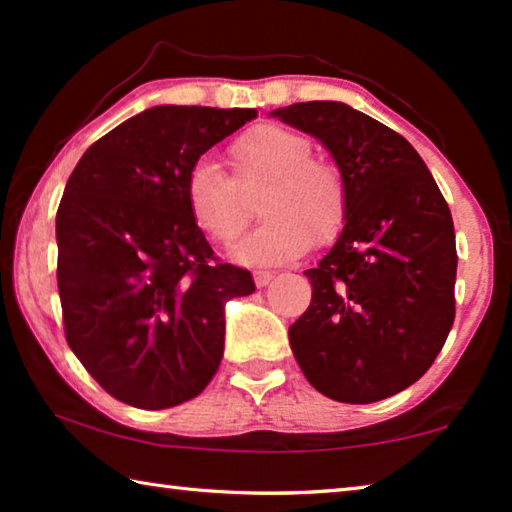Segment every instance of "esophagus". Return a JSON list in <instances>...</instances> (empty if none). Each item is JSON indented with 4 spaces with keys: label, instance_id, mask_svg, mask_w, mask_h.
<instances>
[{
    "label": "esophagus",
    "instance_id": "34e87169",
    "mask_svg": "<svg viewBox=\"0 0 512 512\" xmlns=\"http://www.w3.org/2000/svg\"><path fill=\"white\" fill-rule=\"evenodd\" d=\"M273 277L275 275L271 271H255V284H257V287H266V284L271 282Z\"/></svg>",
    "mask_w": 512,
    "mask_h": 512
}]
</instances>
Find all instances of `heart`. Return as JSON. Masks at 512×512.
<instances>
[{"mask_svg":"<svg viewBox=\"0 0 512 512\" xmlns=\"http://www.w3.org/2000/svg\"><path fill=\"white\" fill-rule=\"evenodd\" d=\"M228 164L232 178L210 160L194 162L185 203L207 237L230 246L250 221L244 196L264 183L257 203L264 221L235 248L239 262L284 264L341 237L350 207L348 183L332 160L311 155L305 135L275 124L250 126L230 142Z\"/></svg>","mask_w":512,"mask_h":512,"instance_id":"b5f03b06","label":"heart"}]
</instances>
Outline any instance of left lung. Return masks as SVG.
<instances>
[{
	"instance_id": "left-lung-1",
	"label": "left lung",
	"mask_w": 512,
	"mask_h": 512,
	"mask_svg": "<svg viewBox=\"0 0 512 512\" xmlns=\"http://www.w3.org/2000/svg\"><path fill=\"white\" fill-rule=\"evenodd\" d=\"M318 137L348 183V221L305 275L311 302L289 327L293 357L318 393L370 404L418 381L454 323L456 235L418 151L339 101L275 110Z\"/></svg>"
}]
</instances>
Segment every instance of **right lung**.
Segmentation results:
<instances>
[{
    "instance_id": "add662e5",
    "label": "right lung",
    "mask_w": 512,
    "mask_h": 512,
    "mask_svg": "<svg viewBox=\"0 0 512 512\" xmlns=\"http://www.w3.org/2000/svg\"><path fill=\"white\" fill-rule=\"evenodd\" d=\"M253 108L155 106L94 142L56 212L65 339L115 400L169 409L205 391L223 357V305L248 296L185 203L192 164Z\"/></svg>"
}]
</instances>
